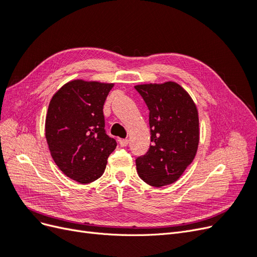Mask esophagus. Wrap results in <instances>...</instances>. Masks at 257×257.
Listing matches in <instances>:
<instances>
[{"label":"esophagus","mask_w":257,"mask_h":257,"mask_svg":"<svg viewBox=\"0 0 257 257\" xmlns=\"http://www.w3.org/2000/svg\"><path fill=\"white\" fill-rule=\"evenodd\" d=\"M119 144L121 147H126L128 145V139H119Z\"/></svg>","instance_id":"34e87169"}]
</instances>
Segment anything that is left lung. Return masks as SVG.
I'll use <instances>...</instances> for the list:
<instances>
[{"instance_id": "obj_1", "label": "left lung", "mask_w": 257, "mask_h": 257, "mask_svg": "<svg viewBox=\"0 0 257 257\" xmlns=\"http://www.w3.org/2000/svg\"><path fill=\"white\" fill-rule=\"evenodd\" d=\"M135 89L149 109L151 143L136 159L137 173L149 185L176 182L195 158L199 143L197 108L181 85L138 84Z\"/></svg>"}]
</instances>
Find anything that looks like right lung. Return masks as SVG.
I'll return each mask as SVG.
<instances>
[{
  "mask_svg": "<svg viewBox=\"0 0 257 257\" xmlns=\"http://www.w3.org/2000/svg\"><path fill=\"white\" fill-rule=\"evenodd\" d=\"M113 83L73 80L49 103L45 132L51 157L62 173L79 183L104 174L116 142L106 134L104 103Z\"/></svg>",
  "mask_w": 257,
  "mask_h": 257,
  "instance_id": "add662e5",
  "label": "right lung"
}]
</instances>
